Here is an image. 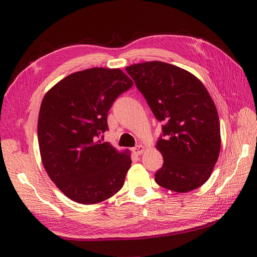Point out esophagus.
<instances>
[{"label":"esophagus","mask_w":257,"mask_h":257,"mask_svg":"<svg viewBox=\"0 0 257 257\" xmlns=\"http://www.w3.org/2000/svg\"><path fill=\"white\" fill-rule=\"evenodd\" d=\"M144 151H145V146H143V145H138V146H136L135 148H133V152L137 156H140L141 154H144Z\"/></svg>","instance_id":"34e87169"}]
</instances>
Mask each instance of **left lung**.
I'll list each match as a JSON object with an SVG mask.
<instances>
[{"label": "left lung", "mask_w": 257, "mask_h": 257, "mask_svg": "<svg viewBox=\"0 0 257 257\" xmlns=\"http://www.w3.org/2000/svg\"><path fill=\"white\" fill-rule=\"evenodd\" d=\"M156 118L165 123L157 149L160 187L185 193L209 180L221 150L220 120L204 85L188 70L162 62L125 67Z\"/></svg>", "instance_id": "obj_1"}]
</instances>
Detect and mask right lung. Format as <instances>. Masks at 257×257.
Returning <instances> with one entry per match:
<instances>
[{
  "label": "right lung",
  "mask_w": 257,
  "mask_h": 257,
  "mask_svg": "<svg viewBox=\"0 0 257 257\" xmlns=\"http://www.w3.org/2000/svg\"><path fill=\"white\" fill-rule=\"evenodd\" d=\"M133 80L119 68L94 67L68 75L43 98L37 122L43 166L62 192L77 203L95 204L122 188L130 151L102 143L107 114Z\"/></svg>",
  "instance_id": "add662e5"
}]
</instances>
